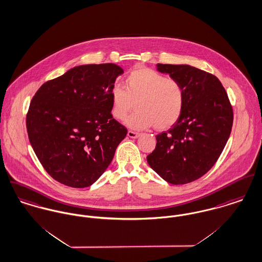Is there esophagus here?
<instances>
[{
	"mask_svg": "<svg viewBox=\"0 0 262 262\" xmlns=\"http://www.w3.org/2000/svg\"><path fill=\"white\" fill-rule=\"evenodd\" d=\"M127 135H128V137H129V138H132V139H136V138H138V137L140 136V134H139V133L134 132V131H128Z\"/></svg>",
	"mask_w": 262,
	"mask_h": 262,
	"instance_id": "esophagus-1",
	"label": "esophagus"
}]
</instances>
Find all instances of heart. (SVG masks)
I'll return each mask as SVG.
<instances>
[{"label": "heart", "instance_id": "1", "mask_svg": "<svg viewBox=\"0 0 262 262\" xmlns=\"http://www.w3.org/2000/svg\"><path fill=\"white\" fill-rule=\"evenodd\" d=\"M112 114L118 120L125 119L133 109L136 111L126 120L135 130L152 126L164 131L174 126L182 116L185 106V91L181 83L147 67L130 72L126 87L114 85L110 90Z\"/></svg>", "mask_w": 262, "mask_h": 262}]
</instances>
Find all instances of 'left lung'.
<instances>
[{
    "label": "left lung",
    "instance_id": "8db88e82",
    "mask_svg": "<svg viewBox=\"0 0 262 262\" xmlns=\"http://www.w3.org/2000/svg\"><path fill=\"white\" fill-rule=\"evenodd\" d=\"M157 71L178 80L185 91L179 121L156 136L147 162L168 183L192 182L213 166L231 133L233 112L221 82L190 65L157 64Z\"/></svg>",
    "mask_w": 262,
    "mask_h": 262
}]
</instances>
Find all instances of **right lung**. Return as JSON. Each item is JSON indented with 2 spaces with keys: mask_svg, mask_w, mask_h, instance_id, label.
I'll return each instance as SVG.
<instances>
[{
  "mask_svg": "<svg viewBox=\"0 0 262 262\" xmlns=\"http://www.w3.org/2000/svg\"><path fill=\"white\" fill-rule=\"evenodd\" d=\"M123 69L115 64L73 67L43 84L26 125L39 161L58 182L92 185L113 160L127 129L113 118L110 90Z\"/></svg>",
  "mask_w": 262,
  "mask_h": 262,
  "instance_id": "right-lung-1",
  "label": "right lung"
}]
</instances>
